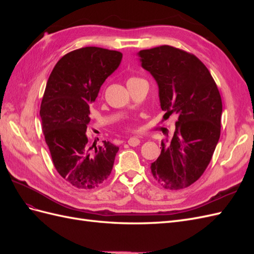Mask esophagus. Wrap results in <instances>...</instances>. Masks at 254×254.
Masks as SVG:
<instances>
[{
  "label": "esophagus",
  "mask_w": 254,
  "mask_h": 254,
  "mask_svg": "<svg viewBox=\"0 0 254 254\" xmlns=\"http://www.w3.org/2000/svg\"><path fill=\"white\" fill-rule=\"evenodd\" d=\"M141 143L140 139H137V137H130V139L128 140V144L130 146H133V147H135V146H137Z\"/></svg>",
  "instance_id": "obj_1"
}]
</instances>
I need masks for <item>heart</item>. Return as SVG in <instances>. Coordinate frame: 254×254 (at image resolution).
Here are the masks:
<instances>
[{
    "label": "heart",
    "instance_id": "obj_1",
    "mask_svg": "<svg viewBox=\"0 0 254 254\" xmlns=\"http://www.w3.org/2000/svg\"><path fill=\"white\" fill-rule=\"evenodd\" d=\"M130 79H132V78H130Z\"/></svg>",
    "mask_w": 254,
    "mask_h": 254
}]
</instances>
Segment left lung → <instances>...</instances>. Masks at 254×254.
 <instances>
[{"instance_id":"obj_1","label":"left lung","mask_w":254,"mask_h":254,"mask_svg":"<svg viewBox=\"0 0 254 254\" xmlns=\"http://www.w3.org/2000/svg\"><path fill=\"white\" fill-rule=\"evenodd\" d=\"M137 56L157 81L164 118L178 115L174 135L161 142L151 174L165 189L188 188L200 178L219 140V91L209 70L193 54L162 45L140 51Z\"/></svg>"}]
</instances>
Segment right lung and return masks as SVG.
<instances>
[{
    "label": "right lung",
    "instance_id": "obj_1",
    "mask_svg": "<svg viewBox=\"0 0 254 254\" xmlns=\"http://www.w3.org/2000/svg\"><path fill=\"white\" fill-rule=\"evenodd\" d=\"M123 54L87 47L67 53L50 75L40 107L42 131L56 171L71 186L94 189L111 174L118 146L90 145V104Z\"/></svg>",
    "mask_w": 254,
    "mask_h": 254
}]
</instances>
